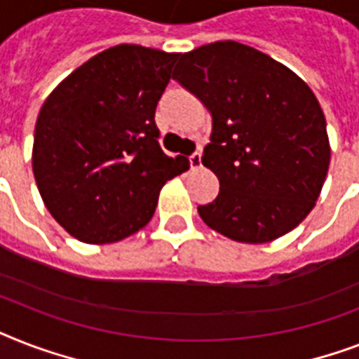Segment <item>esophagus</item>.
<instances>
[{
	"label": "esophagus",
	"instance_id": "34e87169",
	"mask_svg": "<svg viewBox=\"0 0 359 359\" xmlns=\"http://www.w3.org/2000/svg\"><path fill=\"white\" fill-rule=\"evenodd\" d=\"M188 160H190V168L191 169H199V168H201V152H194V154H191V156L188 158Z\"/></svg>",
	"mask_w": 359,
	"mask_h": 359
}]
</instances>
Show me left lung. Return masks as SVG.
<instances>
[{"label": "left lung", "instance_id": "8db88e82", "mask_svg": "<svg viewBox=\"0 0 359 359\" xmlns=\"http://www.w3.org/2000/svg\"><path fill=\"white\" fill-rule=\"evenodd\" d=\"M212 115L201 162L219 180L197 212L210 229L264 244L304 222L330 165L326 119L306 81L266 53L235 41L180 55L173 72Z\"/></svg>", "mask_w": 359, "mask_h": 359}]
</instances>
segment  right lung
<instances>
[{
  "label": "right lung",
  "mask_w": 359,
  "mask_h": 359,
  "mask_svg": "<svg viewBox=\"0 0 359 359\" xmlns=\"http://www.w3.org/2000/svg\"><path fill=\"white\" fill-rule=\"evenodd\" d=\"M179 53L119 44L59 83L35 124L33 175L55 222L87 244H111L151 222L184 156L160 149L156 104Z\"/></svg>",
  "instance_id": "obj_1"
}]
</instances>
